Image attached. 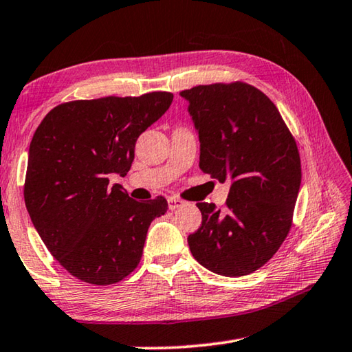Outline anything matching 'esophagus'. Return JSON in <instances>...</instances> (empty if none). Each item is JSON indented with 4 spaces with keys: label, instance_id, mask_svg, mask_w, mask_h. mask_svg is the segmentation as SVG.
<instances>
[{
    "label": "esophagus",
    "instance_id": "1",
    "mask_svg": "<svg viewBox=\"0 0 352 352\" xmlns=\"http://www.w3.org/2000/svg\"><path fill=\"white\" fill-rule=\"evenodd\" d=\"M168 204H169V209L170 210H175V209H178V208H182V206H184V203L183 200H180V198H177V197H169L168 198Z\"/></svg>",
    "mask_w": 352,
    "mask_h": 352
}]
</instances>
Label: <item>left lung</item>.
<instances>
[{"instance_id": "8db88e82", "label": "left lung", "mask_w": 352, "mask_h": 352, "mask_svg": "<svg viewBox=\"0 0 352 352\" xmlns=\"http://www.w3.org/2000/svg\"><path fill=\"white\" fill-rule=\"evenodd\" d=\"M200 140V169L231 182L226 204L197 203L201 226L188 237L194 258L225 277L248 276L282 246L292 225L302 164L276 104L241 81L180 92Z\"/></svg>"}]
</instances>
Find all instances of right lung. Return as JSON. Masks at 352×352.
<instances>
[{
  "mask_svg": "<svg viewBox=\"0 0 352 352\" xmlns=\"http://www.w3.org/2000/svg\"><path fill=\"white\" fill-rule=\"evenodd\" d=\"M174 95L76 100L54 107L30 142L24 201L49 252L81 282H121L142 260L164 197L135 201L109 175L124 177L137 138L169 109Z\"/></svg>",
  "mask_w": 352,
  "mask_h": 352,
  "instance_id": "obj_1",
  "label": "right lung"
}]
</instances>
